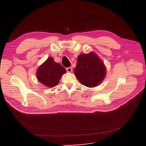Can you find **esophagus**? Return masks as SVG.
Here are the masks:
<instances>
[{"label":"esophagus","instance_id":"34e87169","mask_svg":"<svg viewBox=\"0 0 146 146\" xmlns=\"http://www.w3.org/2000/svg\"><path fill=\"white\" fill-rule=\"evenodd\" d=\"M72 68H71V67H69V68H66V71H68V72H69V73H71V72H72Z\"/></svg>","mask_w":146,"mask_h":146}]
</instances>
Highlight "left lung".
<instances>
[{"label": "left lung", "mask_w": 146, "mask_h": 146, "mask_svg": "<svg viewBox=\"0 0 146 146\" xmlns=\"http://www.w3.org/2000/svg\"><path fill=\"white\" fill-rule=\"evenodd\" d=\"M106 73L104 62L94 52L78 56L74 73L81 84L89 88L97 86L105 78Z\"/></svg>", "instance_id": "obj_1"}]
</instances>
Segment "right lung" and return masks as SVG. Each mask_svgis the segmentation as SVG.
I'll return each mask as SVG.
<instances>
[{"label":"right lung","mask_w":146,"mask_h":146,"mask_svg":"<svg viewBox=\"0 0 146 146\" xmlns=\"http://www.w3.org/2000/svg\"><path fill=\"white\" fill-rule=\"evenodd\" d=\"M66 71V69L60 63H56L52 57H49L38 68L36 77L42 84L52 88L58 84L62 75Z\"/></svg>","instance_id":"obj_1"}]
</instances>
